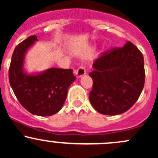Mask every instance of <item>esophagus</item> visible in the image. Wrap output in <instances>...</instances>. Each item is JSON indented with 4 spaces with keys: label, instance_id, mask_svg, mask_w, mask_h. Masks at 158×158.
<instances>
[{
    "label": "esophagus",
    "instance_id": "34e87169",
    "mask_svg": "<svg viewBox=\"0 0 158 158\" xmlns=\"http://www.w3.org/2000/svg\"><path fill=\"white\" fill-rule=\"evenodd\" d=\"M85 73H86V70H85V67L83 65L79 66L77 69V70L76 71V75L77 77H81V76L85 75Z\"/></svg>",
    "mask_w": 158,
    "mask_h": 158
}]
</instances>
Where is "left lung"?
<instances>
[{"label":"left lung","instance_id":"left-lung-1","mask_svg":"<svg viewBox=\"0 0 158 158\" xmlns=\"http://www.w3.org/2000/svg\"><path fill=\"white\" fill-rule=\"evenodd\" d=\"M89 76L92 107L103 114L116 115L130 109L139 98L145 80L143 54L131 42L102 52Z\"/></svg>","mask_w":158,"mask_h":158}]
</instances>
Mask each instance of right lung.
Segmentation results:
<instances>
[{"label":"right lung","mask_w":158,"mask_h":158,"mask_svg":"<svg viewBox=\"0 0 158 158\" xmlns=\"http://www.w3.org/2000/svg\"><path fill=\"white\" fill-rule=\"evenodd\" d=\"M36 40V36H30L15 47L9 67V82L25 109L36 115L50 116L62 109L68 89L76 78L72 69L51 68L37 75L25 74L24 54Z\"/></svg>","instance_id":"right-lung-1"}]
</instances>
